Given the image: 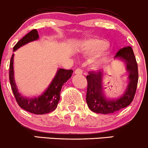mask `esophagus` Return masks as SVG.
Returning <instances> with one entry per match:
<instances>
[{
    "instance_id": "34e87169",
    "label": "esophagus",
    "mask_w": 148,
    "mask_h": 148,
    "mask_svg": "<svg viewBox=\"0 0 148 148\" xmlns=\"http://www.w3.org/2000/svg\"><path fill=\"white\" fill-rule=\"evenodd\" d=\"M75 74L77 75H82V70L79 69H77L75 71Z\"/></svg>"
}]
</instances>
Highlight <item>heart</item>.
Masks as SVG:
<instances>
[{"label": "heart", "mask_w": 148, "mask_h": 148, "mask_svg": "<svg viewBox=\"0 0 148 148\" xmlns=\"http://www.w3.org/2000/svg\"><path fill=\"white\" fill-rule=\"evenodd\" d=\"M109 44L105 40L100 38H89L82 41L78 44L77 49L86 57H90L91 62L97 66L102 62Z\"/></svg>", "instance_id": "1"}]
</instances>
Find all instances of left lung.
<instances>
[{
  "mask_svg": "<svg viewBox=\"0 0 148 148\" xmlns=\"http://www.w3.org/2000/svg\"><path fill=\"white\" fill-rule=\"evenodd\" d=\"M114 60L125 64L128 72V84L125 91L118 98H108L105 93L102 82L103 73L101 71L88 72L86 76L88 86L86 100L92 112L97 114H112L125 108L132 102L136 91L138 79V66L132 48L125 47L116 53Z\"/></svg>",
  "mask_w": 148,
  "mask_h": 148,
  "instance_id": "left-lung-1",
  "label": "left lung"
}]
</instances>
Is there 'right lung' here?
<instances>
[{"label":"right lung","instance_id":"obj_1","mask_svg":"<svg viewBox=\"0 0 148 148\" xmlns=\"http://www.w3.org/2000/svg\"><path fill=\"white\" fill-rule=\"evenodd\" d=\"M38 39H39V34L37 30L32 29L17 42L14 47L13 52H15L24 45ZM14 54L12 55L10 60L9 75H10V82L12 91L18 105L27 112L34 114H45L53 112L57 108L60 101V93L62 86L64 83L66 82L69 78L71 77L73 71V70L59 69L49 86L42 93L35 97L27 98L19 93L16 84L14 71Z\"/></svg>","mask_w":148,"mask_h":148}]
</instances>
